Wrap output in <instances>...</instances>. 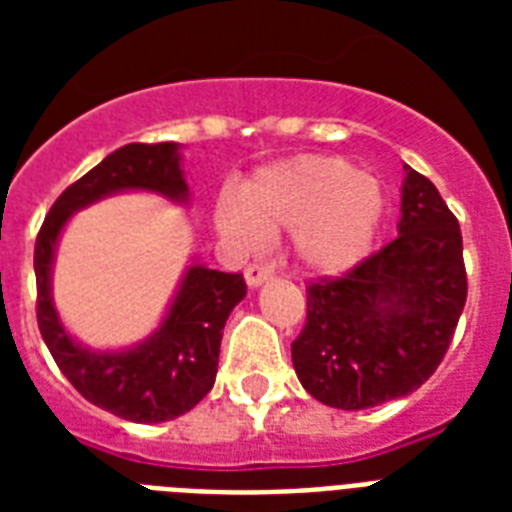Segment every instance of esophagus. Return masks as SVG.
Wrapping results in <instances>:
<instances>
[{"label": "esophagus", "mask_w": 512, "mask_h": 512, "mask_svg": "<svg viewBox=\"0 0 512 512\" xmlns=\"http://www.w3.org/2000/svg\"><path fill=\"white\" fill-rule=\"evenodd\" d=\"M273 276V265L268 263H252L247 265V271H244V279H247L249 287H260L263 281H268Z\"/></svg>", "instance_id": "obj_1"}]
</instances>
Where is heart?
I'll use <instances>...</instances> for the list:
<instances>
[{
    "label": "heart",
    "instance_id": "1",
    "mask_svg": "<svg viewBox=\"0 0 512 512\" xmlns=\"http://www.w3.org/2000/svg\"><path fill=\"white\" fill-rule=\"evenodd\" d=\"M225 199L217 223L241 247H257L265 231H295L297 255L324 276L350 271L369 255L385 212L382 185L337 156H295L257 172Z\"/></svg>",
    "mask_w": 512,
    "mask_h": 512
}]
</instances>
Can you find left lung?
Segmentation results:
<instances>
[{
    "mask_svg": "<svg viewBox=\"0 0 512 512\" xmlns=\"http://www.w3.org/2000/svg\"><path fill=\"white\" fill-rule=\"evenodd\" d=\"M465 300L460 223L436 185L406 167L396 239L308 284L292 342L297 377L316 401L348 412L409 396L444 361Z\"/></svg>",
    "mask_w": 512,
    "mask_h": 512,
    "instance_id": "1",
    "label": "left lung"
}]
</instances>
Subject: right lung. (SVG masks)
<instances>
[{"mask_svg": "<svg viewBox=\"0 0 512 512\" xmlns=\"http://www.w3.org/2000/svg\"><path fill=\"white\" fill-rule=\"evenodd\" d=\"M132 188L188 199L177 143L122 146L55 199L34 247L36 321L58 369L90 404L132 422H167L193 409L215 385L223 327L247 295V284L241 273L191 265L162 327L138 348L92 353L71 340L50 297L60 228L76 209Z\"/></svg>", "mask_w": 512, "mask_h": 512, "instance_id": "right-lung-1", "label": "right lung"}]
</instances>
